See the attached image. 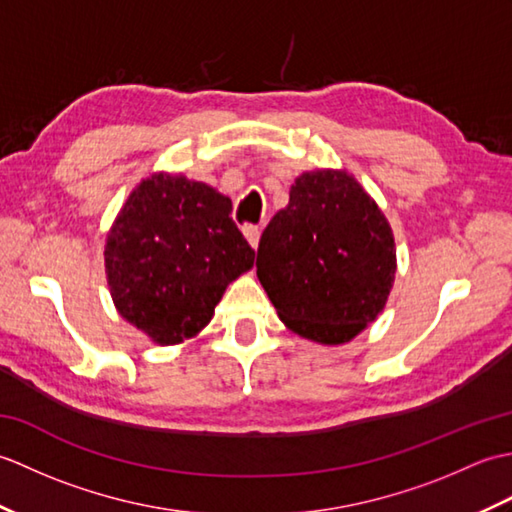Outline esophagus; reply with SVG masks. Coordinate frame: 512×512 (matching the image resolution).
Segmentation results:
<instances>
[{
  "label": "esophagus",
  "instance_id": "34e87169",
  "mask_svg": "<svg viewBox=\"0 0 512 512\" xmlns=\"http://www.w3.org/2000/svg\"><path fill=\"white\" fill-rule=\"evenodd\" d=\"M259 226H253V224H246L244 226V237L248 239V244L253 246V248H257V244H259Z\"/></svg>",
  "mask_w": 512,
  "mask_h": 512
}]
</instances>
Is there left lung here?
<instances>
[{
    "label": "left lung",
    "instance_id": "1",
    "mask_svg": "<svg viewBox=\"0 0 512 512\" xmlns=\"http://www.w3.org/2000/svg\"><path fill=\"white\" fill-rule=\"evenodd\" d=\"M396 275L394 235L343 171L303 173L259 239L257 277L292 332L339 345L383 310Z\"/></svg>",
    "mask_w": 512,
    "mask_h": 512
}]
</instances>
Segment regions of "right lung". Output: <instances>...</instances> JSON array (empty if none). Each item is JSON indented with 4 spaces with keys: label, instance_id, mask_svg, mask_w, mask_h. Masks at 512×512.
Instances as JSON below:
<instances>
[{
    "label": "right lung",
    "instance_id": "right-lung-1",
    "mask_svg": "<svg viewBox=\"0 0 512 512\" xmlns=\"http://www.w3.org/2000/svg\"><path fill=\"white\" fill-rule=\"evenodd\" d=\"M226 195L158 173L129 195L107 235L105 268L118 312L173 345L211 321L226 286L253 266Z\"/></svg>",
    "mask_w": 512,
    "mask_h": 512
}]
</instances>
